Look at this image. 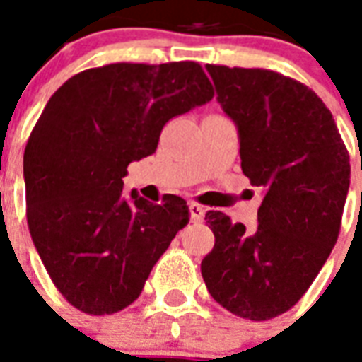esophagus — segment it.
Here are the masks:
<instances>
[{
  "label": "esophagus",
  "instance_id": "34e87169",
  "mask_svg": "<svg viewBox=\"0 0 362 362\" xmlns=\"http://www.w3.org/2000/svg\"><path fill=\"white\" fill-rule=\"evenodd\" d=\"M189 214H192L193 223H201L204 218V209L199 203H189Z\"/></svg>",
  "mask_w": 362,
  "mask_h": 362
}]
</instances>
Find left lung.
Wrapping results in <instances>:
<instances>
[{"label": "left lung", "instance_id": "obj_1", "mask_svg": "<svg viewBox=\"0 0 362 362\" xmlns=\"http://www.w3.org/2000/svg\"><path fill=\"white\" fill-rule=\"evenodd\" d=\"M238 129L242 173L263 186L257 227L206 212L216 237L201 272L216 303L264 321L298 303L337 244L349 156L331 110L308 86L269 69L206 65Z\"/></svg>", "mask_w": 362, "mask_h": 362}]
</instances>
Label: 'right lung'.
<instances>
[{"label":"right lung","mask_w":362,"mask_h":362,"mask_svg":"<svg viewBox=\"0 0 362 362\" xmlns=\"http://www.w3.org/2000/svg\"><path fill=\"white\" fill-rule=\"evenodd\" d=\"M212 95L201 65L173 62L82 71L48 99L25 144V216L45 269L75 308L105 315L129 306L189 221L184 199H125L122 178L156 152L170 118Z\"/></svg>","instance_id":"obj_1"}]
</instances>
